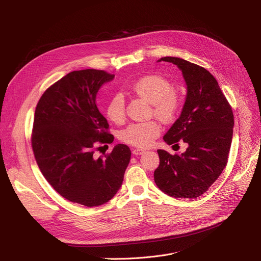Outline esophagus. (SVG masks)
Wrapping results in <instances>:
<instances>
[{
  "label": "esophagus",
  "mask_w": 261,
  "mask_h": 261,
  "mask_svg": "<svg viewBox=\"0 0 261 261\" xmlns=\"http://www.w3.org/2000/svg\"><path fill=\"white\" fill-rule=\"evenodd\" d=\"M144 152H145L144 149H132V153H133L134 155H141V154H143Z\"/></svg>",
  "instance_id": "1"
}]
</instances>
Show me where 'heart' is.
<instances>
[{
  "instance_id": "heart-1",
  "label": "heart",
  "mask_w": 261,
  "mask_h": 261,
  "mask_svg": "<svg viewBox=\"0 0 261 261\" xmlns=\"http://www.w3.org/2000/svg\"><path fill=\"white\" fill-rule=\"evenodd\" d=\"M132 91L140 97L151 103L153 113L163 121H171L180 110V98L173 91L170 81L160 75H148L136 80ZM108 118L119 123L125 118V98L120 93L114 94L108 101L106 108ZM160 125L154 121L131 123L120 132V140L139 148L151 145L160 134Z\"/></svg>"
}]
</instances>
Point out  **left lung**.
Returning a JSON list of instances; mask_svg holds the SVG:
<instances>
[{"label": "left lung", "instance_id": "obj_1", "mask_svg": "<svg viewBox=\"0 0 261 261\" xmlns=\"http://www.w3.org/2000/svg\"><path fill=\"white\" fill-rule=\"evenodd\" d=\"M161 61L180 68L187 90L181 115L163 139L176 146L182 140L187 149L174 155L158 150L160 165L154 182L170 197L195 199L207 191L226 166L234 115L218 81L207 70L177 57H163L158 60Z\"/></svg>", "mask_w": 261, "mask_h": 261}]
</instances>
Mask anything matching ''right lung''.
I'll return each instance as SVG.
<instances>
[{
    "label": "right lung",
    "mask_w": 261,
    "mask_h": 261,
    "mask_svg": "<svg viewBox=\"0 0 261 261\" xmlns=\"http://www.w3.org/2000/svg\"><path fill=\"white\" fill-rule=\"evenodd\" d=\"M114 77L98 70L68 73L44 92L35 111L32 146L41 172L59 195L88 207L116 195L131 159L123 144L105 158L93 155L114 140L96 105L99 89Z\"/></svg>",
    "instance_id": "add662e5"
}]
</instances>
